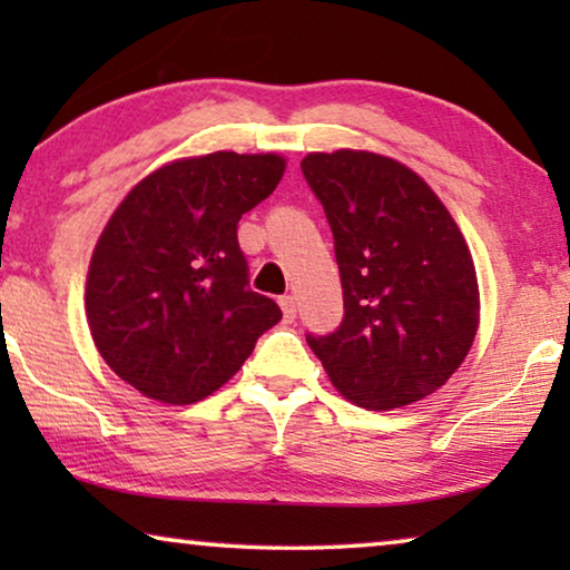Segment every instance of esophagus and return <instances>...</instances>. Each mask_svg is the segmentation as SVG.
Returning <instances> with one entry per match:
<instances>
[{
    "label": "esophagus",
    "mask_w": 570,
    "mask_h": 570,
    "mask_svg": "<svg viewBox=\"0 0 570 570\" xmlns=\"http://www.w3.org/2000/svg\"><path fill=\"white\" fill-rule=\"evenodd\" d=\"M279 308H283L285 322H293V318H295V298H293V295H283V298H279Z\"/></svg>",
    "instance_id": "1"
}]
</instances>
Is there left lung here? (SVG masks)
Masks as SVG:
<instances>
[{"mask_svg": "<svg viewBox=\"0 0 570 570\" xmlns=\"http://www.w3.org/2000/svg\"><path fill=\"white\" fill-rule=\"evenodd\" d=\"M345 318L308 337L334 389L357 407L396 410L446 384L480 326L470 246L446 205L404 163L368 150L308 153Z\"/></svg>", "mask_w": 570, "mask_h": 570, "instance_id": "1", "label": "left lung"}]
</instances>
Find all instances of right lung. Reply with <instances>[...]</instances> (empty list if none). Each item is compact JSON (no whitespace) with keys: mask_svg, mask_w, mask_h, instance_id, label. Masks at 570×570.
Listing matches in <instances>:
<instances>
[{"mask_svg":"<svg viewBox=\"0 0 570 570\" xmlns=\"http://www.w3.org/2000/svg\"><path fill=\"white\" fill-rule=\"evenodd\" d=\"M285 166L277 153L170 160L108 217L90 256L85 316L108 368L147 400H205L283 318L275 301L246 287L236 228Z\"/></svg>","mask_w":570,"mask_h":570,"instance_id":"obj_1","label":"right lung"}]
</instances>
